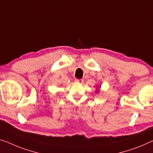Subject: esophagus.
Instances as JSON below:
<instances>
[{
    "instance_id": "1",
    "label": "esophagus",
    "mask_w": 153,
    "mask_h": 153,
    "mask_svg": "<svg viewBox=\"0 0 153 153\" xmlns=\"http://www.w3.org/2000/svg\"><path fill=\"white\" fill-rule=\"evenodd\" d=\"M76 82L79 84H82L84 82V80H83V79H76Z\"/></svg>"
}]
</instances>
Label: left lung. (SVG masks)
I'll use <instances>...</instances> for the list:
<instances>
[{
	"label": "left lung",
	"instance_id": "obj_1",
	"mask_svg": "<svg viewBox=\"0 0 153 153\" xmlns=\"http://www.w3.org/2000/svg\"><path fill=\"white\" fill-rule=\"evenodd\" d=\"M97 91H98V90H97Z\"/></svg>",
	"mask_w": 153,
	"mask_h": 153
}]
</instances>
